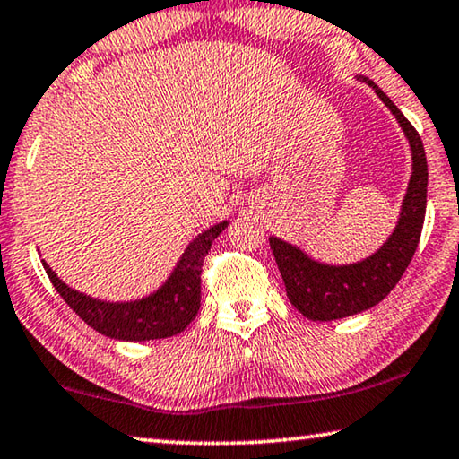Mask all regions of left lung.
Segmentation results:
<instances>
[{"instance_id":"left-lung-1","label":"left lung","mask_w":459,"mask_h":459,"mask_svg":"<svg viewBox=\"0 0 459 459\" xmlns=\"http://www.w3.org/2000/svg\"><path fill=\"white\" fill-rule=\"evenodd\" d=\"M357 80L371 86L385 107L393 112L411 149V177L395 230L373 255L342 266L312 260L299 246L274 236L270 238L272 254L292 307L310 320L326 323L373 308L397 286L420 244L428 205V159L421 136L373 80L367 76H357Z\"/></svg>"}]
</instances>
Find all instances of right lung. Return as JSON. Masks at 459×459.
<instances>
[{"mask_svg":"<svg viewBox=\"0 0 459 459\" xmlns=\"http://www.w3.org/2000/svg\"><path fill=\"white\" fill-rule=\"evenodd\" d=\"M225 228H228V221L215 223L201 231L185 247L165 284L144 299L131 302H107L86 296L64 284L46 262L42 264L64 302L94 331L126 342L167 339L185 331L197 316L201 304V266L213 239Z\"/></svg>","mask_w":459,"mask_h":459,"instance_id":"1","label":"right lung"}]
</instances>
